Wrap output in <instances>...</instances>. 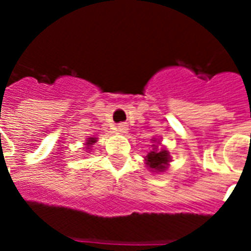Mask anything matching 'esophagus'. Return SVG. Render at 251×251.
Instances as JSON below:
<instances>
[{
	"instance_id": "34e87169",
	"label": "esophagus",
	"mask_w": 251,
	"mask_h": 251,
	"mask_svg": "<svg viewBox=\"0 0 251 251\" xmlns=\"http://www.w3.org/2000/svg\"><path fill=\"white\" fill-rule=\"evenodd\" d=\"M115 130L120 131V133H126V130H127V129H126V126L124 125V124H120V125L117 126V129H115Z\"/></svg>"
}]
</instances>
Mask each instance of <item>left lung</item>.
<instances>
[{
	"label": "left lung",
	"instance_id": "obj_1",
	"mask_svg": "<svg viewBox=\"0 0 251 251\" xmlns=\"http://www.w3.org/2000/svg\"><path fill=\"white\" fill-rule=\"evenodd\" d=\"M169 161V156L167 151H153L147 156V164L154 171L161 172L167 168Z\"/></svg>",
	"mask_w": 251,
	"mask_h": 251
}]
</instances>
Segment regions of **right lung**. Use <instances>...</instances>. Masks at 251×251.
<instances>
[{"mask_svg":"<svg viewBox=\"0 0 251 251\" xmlns=\"http://www.w3.org/2000/svg\"><path fill=\"white\" fill-rule=\"evenodd\" d=\"M95 141H97L95 138H88V140H87V145H93V144Z\"/></svg>","mask_w":251,"mask_h":251,"instance_id":"1","label":"right lung"}]
</instances>
